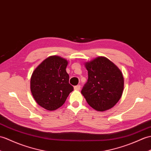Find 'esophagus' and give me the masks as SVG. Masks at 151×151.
Instances as JSON below:
<instances>
[{
	"instance_id": "1",
	"label": "esophagus",
	"mask_w": 151,
	"mask_h": 151,
	"mask_svg": "<svg viewBox=\"0 0 151 151\" xmlns=\"http://www.w3.org/2000/svg\"><path fill=\"white\" fill-rule=\"evenodd\" d=\"M74 89H75V90H77V91L80 90V85H77V86H75L74 87Z\"/></svg>"
}]
</instances>
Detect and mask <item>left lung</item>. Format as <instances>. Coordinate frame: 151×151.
<instances>
[{"instance_id": "1", "label": "left lung", "mask_w": 151, "mask_h": 151, "mask_svg": "<svg viewBox=\"0 0 151 151\" xmlns=\"http://www.w3.org/2000/svg\"><path fill=\"white\" fill-rule=\"evenodd\" d=\"M88 79L81 91L87 102L98 111L115 106L122 95L124 80L116 65L100 57L86 64Z\"/></svg>"}]
</instances>
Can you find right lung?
Segmentation results:
<instances>
[{"instance_id": "1", "label": "right lung", "mask_w": 151, "mask_h": 151, "mask_svg": "<svg viewBox=\"0 0 151 151\" xmlns=\"http://www.w3.org/2000/svg\"><path fill=\"white\" fill-rule=\"evenodd\" d=\"M68 61L58 56L47 58L35 69L31 78L32 95L40 106L49 111L61 107L74 88L66 72Z\"/></svg>"}]
</instances>
